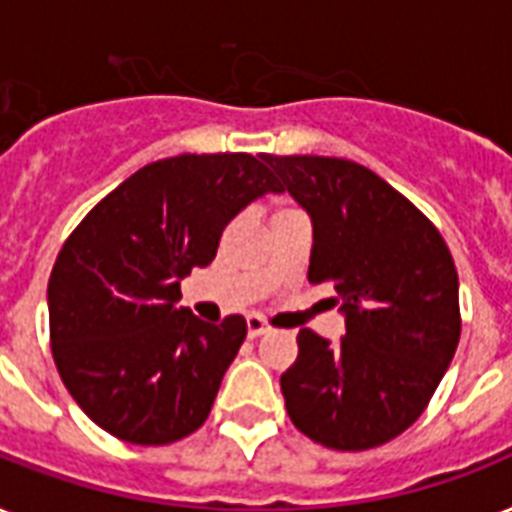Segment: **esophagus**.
Here are the masks:
<instances>
[{
    "label": "esophagus",
    "mask_w": 512,
    "mask_h": 512,
    "mask_svg": "<svg viewBox=\"0 0 512 512\" xmlns=\"http://www.w3.org/2000/svg\"><path fill=\"white\" fill-rule=\"evenodd\" d=\"M268 332H271V327H268V324H265L260 316H249V319H247V335L252 337V340H255V337L268 335Z\"/></svg>",
    "instance_id": "obj_1"
}]
</instances>
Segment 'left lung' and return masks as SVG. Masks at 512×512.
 Instances as JSON below:
<instances>
[{
  "label": "left lung",
  "instance_id": "left-lung-1",
  "mask_svg": "<svg viewBox=\"0 0 512 512\" xmlns=\"http://www.w3.org/2000/svg\"><path fill=\"white\" fill-rule=\"evenodd\" d=\"M263 162L308 212V281L340 295L345 335H297V361L281 374L289 420L337 452H364L404 433L460 342V281L428 217L361 164L332 156Z\"/></svg>",
  "mask_w": 512,
  "mask_h": 512
}]
</instances>
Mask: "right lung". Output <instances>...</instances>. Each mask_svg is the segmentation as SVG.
Instances as JSON below:
<instances>
[{
	"mask_svg": "<svg viewBox=\"0 0 512 512\" xmlns=\"http://www.w3.org/2000/svg\"><path fill=\"white\" fill-rule=\"evenodd\" d=\"M279 191L263 154H180L127 177L68 236L47 284L52 356L95 425L138 446L204 425L247 321L196 319L180 279L215 260L241 209Z\"/></svg>",
	"mask_w": 512,
	"mask_h": 512,
	"instance_id": "obj_1",
	"label": "right lung"
}]
</instances>
